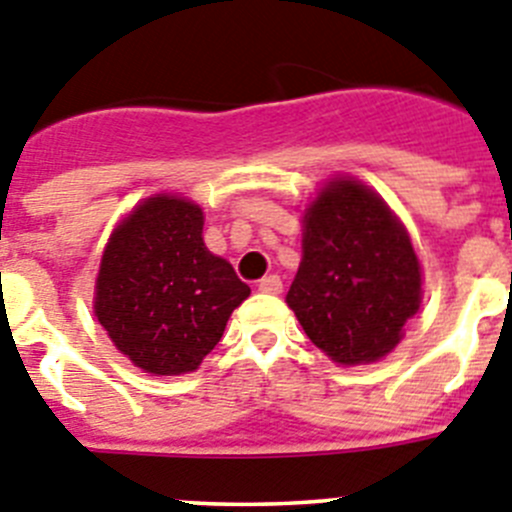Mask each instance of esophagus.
Segmentation results:
<instances>
[{
    "label": "esophagus",
    "mask_w": 512,
    "mask_h": 512,
    "mask_svg": "<svg viewBox=\"0 0 512 512\" xmlns=\"http://www.w3.org/2000/svg\"><path fill=\"white\" fill-rule=\"evenodd\" d=\"M281 289H284V284H281V279L276 274L264 276V279L259 281V292L261 294H279Z\"/></svg>",
    "instance_id": "34e87169"
}]
</instances>
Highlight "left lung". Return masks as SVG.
I'll list each match as a JSON object with an SVG mask.
<instances>
[{"label":"left lung","mask_w":512,"mask_h":512,"mask_svg":"<svg viewBox=\"0 0 512 512\" xmlns=\"http://www.w3.org/2000/svg\"><path fill=\"white\" fill-rule=\"evenodd\" d=\"M287 304L340 365L375 363L401 342L421 304V266L401 220L368 185L335 177L304 210Z\"/></svg>","instance_id":"8db88e82"}]
</instances>
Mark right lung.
Here are the masks:
<instances>
[{"label": "right lung", "instance_id": "1", "mask_svg": "<svg viewBox=\"0 0 512 512\" xmlns=\"http://www.w3.org/2000/svg\"><path fill=\"white\" fill-rule=\"evenodd\" d=\"M248 294L233 266L205 246L203 208L154 195L111 233L93 312L137 368L180 375L203 363Z\"/></svg>", "mask_w": 512, "mask_h": 512}]
</instances>
